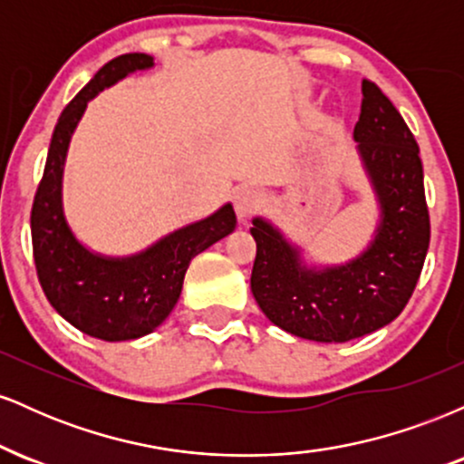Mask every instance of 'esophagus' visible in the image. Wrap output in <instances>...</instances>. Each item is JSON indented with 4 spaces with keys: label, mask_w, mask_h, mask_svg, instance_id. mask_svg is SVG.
Listing matches in <instances>:
<instances>
[{
    "label": "esophagus",
    "mask_w": 464,
    "mask_h": 464,
    "mask_svg": "<svg viewBox=\"0 0 464 464\" xmlns=\"http://www.w3.org/2000/svg\"><path fill=\"white\" fill-rule=\"evenodd\" d=\"M233 205H236V214L239 220H248L262 207V194L253 188H242L236 194V198H233Z\"/></svg>",
    "instance_id": "1"
}]
</instances>
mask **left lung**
Returning <instances> with one entry per match:
<instances>
[{
    "label": "left lung",
    "instance_id": "1",
    "mask_svg": "<svg viewBox=\"0 0 464 464\" xmlns=\"http://www.w3.org/2000/svg\"><path fill=\"white\" fill-rule=\"evenodd\" d=\"M353 140L380 202L375 237L360 257L327 268L305 266L301 250L264 218L250 228L257 242L250 275L255 301L276 327L316 343H347L395 321L430 246L417 140L395 104L366 78Z\"/></svg>",
    "mask_w": 464,
    "mask_h": 464
}]
</instances>
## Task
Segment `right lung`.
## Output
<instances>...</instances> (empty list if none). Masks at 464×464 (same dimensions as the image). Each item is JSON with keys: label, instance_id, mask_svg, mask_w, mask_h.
Masks as SVG:
<instances>
[{"label": "right lung", "instance_id": "obj_1", "mask_svg": "<svg viewBox=\"0 0 464 464\" xmlns=\"http://www.w3.org/2000/svg\"><path fill=\"white\" fill-rule=\"evenodd\" d=\"M152 65V56L148 54L117 56L65 106L32 202V250L47 301L80 332L106 343L135 340L154 332L177 305L191 259L228 236L237 222L233 207L225 205L214 216L169 233L132 257L95 255L69 228L61 188L73 129L89 100L104 87Z\"/></svg>", "mask_w": 464, "mask_h": 464}]
</instances>
